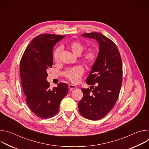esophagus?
Segmentation results:
<instances>
[{
	"label": "esophagus",
	"mask_w": 149,
	"mask_h": 149,
	"mask_svg": "<svg viewBox=\"0 0 149 149\" xmlns=\"http://www.w3.org/2000/svg\"><path fill=\"white\" fill-rule=\"evenodd\" d=\"M68 88L71 90H73V89H75V88H77V87L75 86H74V85H72V84H70L69 86H68Z\"/></svg>",
	"instance_id": "34e87169"
}]
</instances>
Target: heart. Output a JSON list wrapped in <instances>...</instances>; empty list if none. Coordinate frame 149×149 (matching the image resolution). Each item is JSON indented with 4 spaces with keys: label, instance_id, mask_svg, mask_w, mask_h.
<instances>
[{
    "label": "heart",
    "instance_id": "b5f03b06",
    "mask_svg": "<svg viewBox=\"0 0 149 149\" xmlns=\"http://www.w3.org/2000/svg\"><path fill=\"white\" fill-rule=\"evenodd\" d=\"M67 47L74 54L79 55L81 54L84 48V45L82 42L78 40H73L67 44ZM61 49L57 48L53 52V59L56 62L59 60ZM81 61L86 65H91L95 62L97 58V51L94 47H90L84 52L81 56ZM84 72V68L80 65L75 66L67 70L63 75L65 77L74 83L78 82Z\"/></svg>",
    "mask_w": 149,
    "mask_h": 149
}]
</instances>
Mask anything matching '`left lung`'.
Wrapping results in <instances>:
<instances>
[{
    "label": "left lung",
    "mask_w": 149,
    "mask_h": 149,
    "mask_svg": "<svg viewBox=\"0 0 149 149\" xmlns=\"http://www.w3.org/2000/svg\"><path fill=\"white\" fill-rule=\"evenodd\" d=\"M82 36L96 39L100 51L86 79L88 85L96 86L81 88L83 97L78 102V109L84 117L98 120L107 115L117 102L123 81L122 60L116 45L109 38L98 32Z\"/></svg>",
    "instance_id": "obj_1"
}]
</instances>
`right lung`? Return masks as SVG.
Masks as SVG:
<instances>
[{
	"mask_svg": "<svg viewBox=\"0 0 149 149\" xmlns=\"http://www.w3.org/2000/svg\"><path fill=\"white\" fill-rule=\"evenodd\" d=\"M65 35L42 33L35 37L26 48L20 61V74L26 102L37 117L49 118L59 110L61 100L68 93L65 83L50 89L47 70L53 65V48Z\"/></svg>",
	"mask_w": 149,
	"mask_h": 149,
	"instance_id": "1",
	"label": "right lung"
}]
</instances>
